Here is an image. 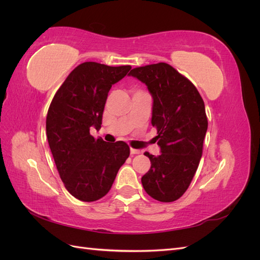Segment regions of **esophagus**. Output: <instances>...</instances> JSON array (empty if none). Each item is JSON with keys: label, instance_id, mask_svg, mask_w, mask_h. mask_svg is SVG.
<instances>
[{"label": "esophagus", "instance_id": "34e87169", "mask_svg": "<svg viewBox=\"0 0 260 260\" xmlns=\"http://www.w3.org/2000/svg\"><path fill=\"white\" fill-rule=\"evenodd\" d=\"M130 153H131V155H136V154H140L141 152L139 151V149H135V148H131V149H130Z\"/></svg>", "mask_w": 260, "mask_h": 260}]
</instances>
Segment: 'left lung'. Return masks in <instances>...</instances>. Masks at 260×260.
<instances>
[{"instance_id": "1", "label": "left lung", "mask_w": 260, "mask_h": 260, "mask_svg": "<svg viewBox=\"0 0 260 260\" xmlns=\"http://www.w3.org/2000/svg\"><path fill=\"white\" fill-rule=\"evenodd\" d=\"M129 75L152 94V124L161 152L144 153L151 168L141 179L142 185L156 201H177L190 185L203 154L208 127L205 104L195 85L166 62L133 68Z\"/></svg>"}]
</instances>
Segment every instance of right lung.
<instances>
[{"mask_svg":"<svg viewBox=\"0 0 260 260\" xmlns=\"http://www.w3.org/2000/svg\"><path fill=\"white\" fill-rule=\"evenodd\" d=\"M131 66L95 61L78 65L55 93L46 116V136L67 191L82 202L105 196L130 155L122 141L106 143L90 135L100 129L108 92Z\"/></svg>","mask_w":260,"mask_h":260,"instance_id":"right-lung-1","label":"right lung"}]
</instances>
